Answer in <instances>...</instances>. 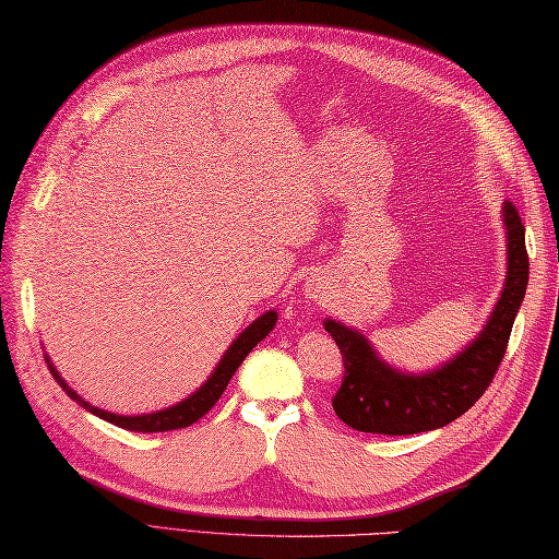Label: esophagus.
Returning a JSON list of instances; mask_svg holds the SVG:
<instances>
[{"label": "esophagus", "mask_w": 559, "mask_h": 559, "mask_svg": "<svg viewBox=\"0 0 559 559\" xmlns=\"http://www.w3.org/2000/svg\"><path fill=\"white\" fill-rule=\"evenodd\" d=\"M307 293L314 295V293H317V288H314V286H310V283H307Z\"/></svg>", "instance_id": "34e87169"}]
</instances>
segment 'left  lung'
<instances>
[{"mask_svg":"<svg viewBox=\"0 0 559 559\" xmlns=\"http://www.w3.org/2000/svg\"><path fill=\"white\" fill-rule=\"evenodd\" d=\"M502 223L507 230V278L500 300L480 334L435 370L401 372L379 358L362 331L338 319H324V329L336 341L346 365L334 411L353 430L377 435L437 430L456 420L485 394L504 358L528 286L526 228L512 201H504Z\"/></svg>","mask_w":559,"mask_h":559,"instance_id":"obj_1","label":"left lung"}]
</instances>
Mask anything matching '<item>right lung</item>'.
I'll return each mask as SVG.
<instances>
[{"mask_svg":"<svg viewBox=\"0 0 559 559\" xmlns=\"http://www.w3.org/2000/svg\"><path fill=\"white\" fill-rule=\"evenodd\" d=\"M276 322H278L276 310H269L261 317H257L254 322L249 324L242 334L230 343L228 350H225L223 358L218 360V365L213 367V372L209 374L206 382L201 384L194 394H189L180 403H175V406L156 411V413L120 415V413L103 411L98 406H91L86 399H81L76 391L64 382L62 374H59L57 367L52 365V360L47 358V353H45V362H47V367H50V372L57 379V384L67 391V396L74 399L81 408H86L88 413L96 415V418H103V420H108L117 427H124V430H132V432H168V430H180V427H189L199 418H204V415L213 408V403L221 399L225 386H228L235 370L242 365L249 350H252L259 341H264L271 334V329L276 326Z\"/></svg>","mask_w":559,"mask_h":559,"instance_id":"obj_1","label":"right lung"}]
</instances>
